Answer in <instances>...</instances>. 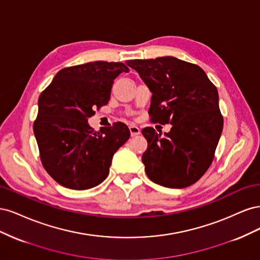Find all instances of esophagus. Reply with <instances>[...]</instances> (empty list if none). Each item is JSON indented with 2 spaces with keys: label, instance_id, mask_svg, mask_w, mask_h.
Returning a JSON list of instances; mask_svg holds the SVG:
<instances>
[{
  "label": "esophagus",
  "instance_id": "obj_1",
  "mask_svg": "<svg viewBox=\"0 0 260 260\" xmlns=\"http://www.w3.org/2000/svg\"><path fill=\"white\" fill-rule=\"evenodd\" d=\"M129 130H130V135H131V137H136V136H138V135H140V128H138L137 125H135V124H130L129 125Z\"/></svg>",
  "mask_w": 260,
  "mask_h": 260
}]
</instances>
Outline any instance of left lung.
I'll list each match as a JSON object with an SVG mask.
<instances>
[{"instance_id":"left-lung-1","label":"left lung","mask_w":260,"mask_h":260,"mask_svg":"<svg viewBox=\"0 0 260 260\" xmlns=\"http://www.w3.org/2000/svg\"><path fill=\"white\" fill-rule=\"evenodd\" d=\"M127 65L153 94L151 120L171 124L164 138L152 127L142 130L147 177L170 188L192 185L209 168L222 132L217 88L200 66L177 57L133 59Z\"/></svg>"}]
</instances>
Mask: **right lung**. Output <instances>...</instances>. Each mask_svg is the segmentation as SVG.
Here are the masks:
<instances>
[{"label":"right lung","mask_w":260,"mask_h":260,"mask_svg":"<svg viewBox=\"0 0 260 260\" xmlns=\"http://www.w3.org/2000/svg\"><path fill=\"white\" fill-rule=\"evenodd\" d=\"M122 62L91 61L59 70L38 101L34 132L48 174L72 190H88L107 178L117 149L130 138L122 122L94 131L88 119L106 105Z\"/></svg>","instance_id":"add662e5"}]
</instances>
